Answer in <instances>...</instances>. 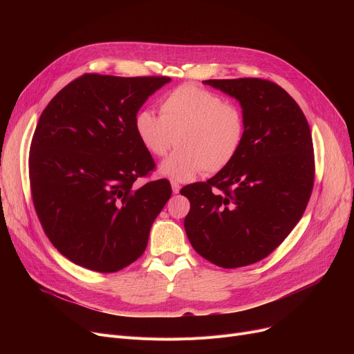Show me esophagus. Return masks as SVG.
I'll return each mask as SVG.
<instances>
[{
  "label": "esophagus",
  "instance_id": "34e87169",
  "mask_svg": "<svg viewBox=\"0 0 354 354\" xmlns=\"http://www.w3.org/2000/svg\"><path fill=\"white\" fill-rule=\"evenodd\" d=\"M171 185H172V192H174V194H178V192L180 191V185H179L176 180H172Z\"/></svg>",
  "mask_w": 354,
  "mask_h": 354
}]
</instances>
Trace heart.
Instances as JSON below:
<instances>
[{
    "instance_id": "1",
    "label": "heart",
    "mask_w": 354,
    "mask_h": 354,
    "mask_svg": "<svg viewBox=\"0 0 354 354\" xmlns=\"http://www.w3.org/2000/svg\"><path fill=\"white\" fill-rule=\"evenodd\" d=\"M160 115L149 109L135 116V132L152 156L176 151L160 165V174L189 180L202 171L216 174L236 158L245 138V116L236 103L195 84H182L160 100Z\"/></svg>"
}]
</instances>
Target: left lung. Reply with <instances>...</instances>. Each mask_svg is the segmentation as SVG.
I'll return each instance as SVG.
<instances>
[{
    "label": "left lung",
    "mask_w": 354,
    "mask_h": 354,
    "mask_svg": "<svg viewBox=\"0 0 354 354\" xmlns=\"http://www.w3.org/2000/svg\"><path fill=\"white\" fill-rule=\"evenodd\" d=\"M235 97L245 116L236 158L180 194L191 202L183 225L194 250L222 268L261 261L292 231L314 185V149L300 106L278 84L255 79L205 80Z\"/></svg>",
    "instance_id": "1"
}]
</instances>
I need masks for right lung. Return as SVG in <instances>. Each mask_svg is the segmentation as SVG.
<instances>
[{"label":"right lung","mask_w":354,"mask_h":354,"mask_svg":"<svg viewBox=\"0 0 354 354\" xmlns=\"http://www.w3.org/2000/svg\"><path fill=\"white\" fill-rule=\"evenodd\" d=\"M171 77L83 74L43 110L30 146L34 208L57 251L97 272H116L145 252L172 195L166 179L135 188L155 169L135 116Z\"/></svg>","instance_id":"obj_1"}]
</instances>
